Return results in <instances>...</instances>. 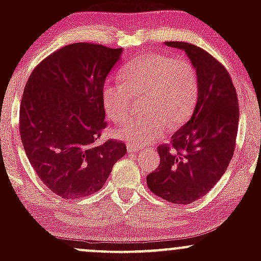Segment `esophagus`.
<instances>
[{
  "mask_svg": "<svg viewBox=\"0 0 261 261\" xmlns=\"http://www.w3.org/2000/svg\"><path fill=\"white\" fill-rule=\"evenodd\" d=\"M139 151H140L139 147H135V146H131V145L127 146L128 153H136V152H139Z\"/></svg>",
  "mask_w": 261,
  "mask_h": 261,
  "instance_id": "34e87169",
  "label": "esophagus"
}]
</instances>
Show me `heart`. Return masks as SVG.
Segmentation results:
<instances>
[{"label":"heart","instance_id":"b5f03b06","mask_svg":"<svg viewBox=\"0 0 261 261\" xmlns=\"http://www.w3.org/2000/svg\"><path fill=\"white\" fill-rule=\"evenodd\" d=\"M121 83H106L101 100L113 122L126 120L134 97L142 99L143 115L115 130V136L131 146H143L161 139L172 127L188 120L197 100V74L188 60L151 53L137 56L122 67Z\"/></svg>","mask_w":261,"mask_h":261}]
</instances>
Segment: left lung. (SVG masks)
<instances>
[{"instance_id": "8db88e82", "label": "left lung", "mask_w": 261, "mask_h": 261, "mask_svg": "<svg viewBox=\"0 0 261 261\" xmlns=\"http://www.w3.org/2000/svg\"><path fill=\"white\" fill-rule=\"evenodd\" d=\"M187 54L197 74V100L187 124L161 145L160 167L147 176L149 190L168 202L188 205L220 180L234 153L239 108L228 72L196 45L167 41Z\"/></svg>"}]
</instances>
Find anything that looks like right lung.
I'll return each mask as SVG.
<instances>
[{
    "mask_svg": "<svg viewBox=\"0 0 261 261\" xmlns=\"http://www.w3.org/2000/svg\"><path fill=\"white\" fill-rule=\"evenodd\" d=\"M122 49L66 45L33 71L19 110L25 154L41 181L62 199H81L106 184L125 143L99 142L106 127L101 91Z\"/></svg>",
    "mask_w": 261,
    "mask_h": 261,
    "instance_id": "1",
    "label": "right lung"
}]
</instances>
